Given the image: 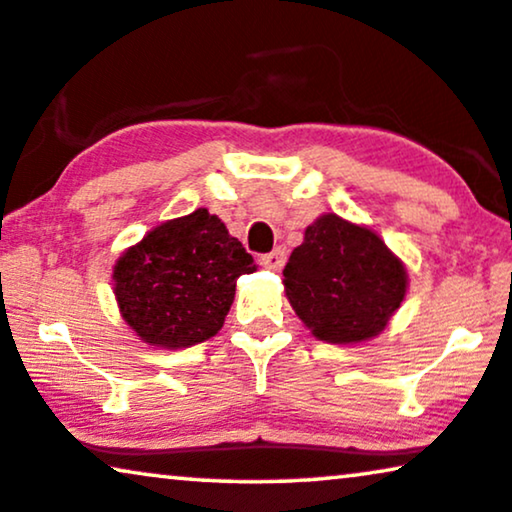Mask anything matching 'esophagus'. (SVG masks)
Here are the masks:
<instances>
[{
	"label": "esophagus",
	"mask_w": 512,
	"mask_h": 512,
	"mask_svg": "<svg viewBox=\"0 0 512 512\" xmlns=\"http://www.w3.org/2000/svg\"><path fill=\"white\" fill-rule=\"evenodd\" d=\"M285 259H287V250H285V246H278V248H273L271 253L262 255V264L266 266V269L278 271L280 266L285 264Z\"/></svg>",
	"instance_id": "34e87169"
}]
</instances>
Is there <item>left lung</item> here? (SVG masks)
I'll use <instances>...</instances> for the list:
<instances>
[{
  "label": "left lung",
  "mask_w": 512,
  "mask_h": 512,
  "mask_svg": "<svg viewBox=\"0 0 512 512\" xmlns=\"http://www.w3.org/2000/svg\"><path fill=\"white\" fill-rule=\"evenodd\" d=\"M283 276L294 311L329 343L376 336L406 294V269L385 241L334 213L306 229Z\"/></svg>",
  "instance_id": "obj_1"
}]
</instances>
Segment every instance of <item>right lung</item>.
Masks as SVG:
<instances>
[{
    "label": "right lung",
    "mask_w": 512,
    "mask_h": 512,
    "mask_svg": "<svg viewBox=\"0 0 512 512\" xmlns=\"http://www.w3.org/2000/svg\"><path fill=\"white\" fill-rule=\"evenodd\" d=\"M253 255L206 208L169 220L129 248L113 269L127 325L157 348H190L215 336Z\"/></svg>",
    "instance_id": "right-lung-1"
}]
</instances>
